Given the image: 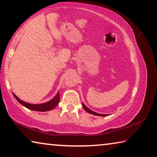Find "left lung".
I'll list each match as a JSON object with an SVG mask.
<instances>
[{
  "mask_svg": "<svg viewBox=\"0 0 157 157\" xmlns=\"http://www.w3.org/2000/svg\"><path fill=\"white\" fill-rule=\"evenodd\" d=\"M82 105H83V109L85 110L86 112L89 113V114H93V115H95V116H99V117H106V116H107V114H99V113L93 112V111L89 109L88 107H86V106L85 105V104H84L83 102H82Z\"/></svg>",
  "mask_w": 157,
  "mask_h": 157,
  "instance_id": "8db88e82",
  "label": "left lung"
}]
</instances>
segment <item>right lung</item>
<instances>
[{
  "mask_svg": "<svg viewBox=\"0 0 157 157\" xmlns=\"http://www.w3.org/2000/svg\"><path fill=\"white\" fill-rule=\"evenodd\" d=\"M13 94L16 100H17L21 105H23L24 107H26L29 109L37 111V112H47V111L53 109L54 108L57 107V105H58V103L59 102V91L57 92L56 95H55V97L52 99H51L50 101H48V102L41 103V104H36V105L26 102L25 101L20 100L17 96H16V95L14 93H13Z\"/></svg>",
  "mask_w": 157,
  "mask_h": 157,
  "instance_id": "right-lung-1",
  "label": "right lung"
}]
</instances>
